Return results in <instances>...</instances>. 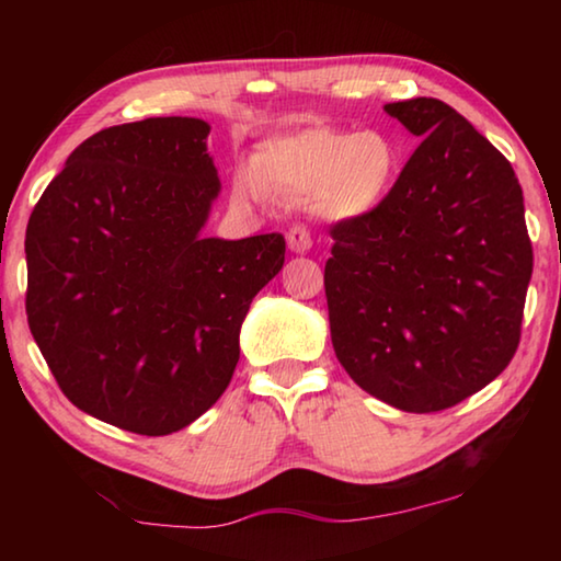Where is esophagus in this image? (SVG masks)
Returning a JSON list of instances; mask_svg holds the SVG:
<instances>
[{"label":"esophagus","instance_id":"34e87169","mask_svg":"<svg viewBox=\"0 0 561 561\" xmlns=\"http://www.w3.org/2000/svg\"><path fill=\"white\" fill-rule=\"evenodd\" d=\"M287 244H289V250L297 252V254L309 252L311 244H314V242H311L309 227L307 225H294L291 230L287 232Z\"/></svg>","mask_w":561,"mask_h":561}]
</instances>
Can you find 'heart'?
<instances>
[{"instance_id": "heart-1", "label": "heart", "mask_w": 561, "mask_h": 561, "mask_svg": "<svg viewBox=\"0 0 561 561\" xmlns=\"http://www.w3.org/2000/svg\"><path fill=\"white\" fill-rule=\"evenodd\" d=\"M403 146L388 128H309L272 138L252 158V170L232 180V197L257 205L264 190L311 201L327 220L374 215L403 175Z\"/></svg>"}]
</instances>
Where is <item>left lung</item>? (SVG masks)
I'll return each instance as SVG.
<instances>
[{"instance_id": "left-lung-1", "label": "left lung", "mask_w": 561, "mask_h": 561, "mask_svg": "<svg viewBox=\"0 0 561 561\" xmlns=\"http://www.w3.org/2000/svg\"><path fill=\"white\" fill-rule=\"evenodd\" d=\"M383 108L421 146L374 215L331 227V344L378 401L445 411L517 351L531 279L525 203L510 160L448 103Z\"/></svg>"}]
</instances>
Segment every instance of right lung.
Returning a JSON list of instances; mask_svg holds the SVG:
<instances>
[{"mask_svg":"<svg viewBox=\"0 0 561 561\" xmlns=\"http://www.w3.org/2000/svg\"><path fill=\"white\" fill-rule=\"evenodd\" d=\"M201 118H146L73 150L26 225V319L83 413L138 435L197 421L230 386L279 232L203 237L220 178Z\"/></svg>","mask_w":561,"mask_h":561,"instance_id":"obj_1","label":"right lung"}]
</instances>
